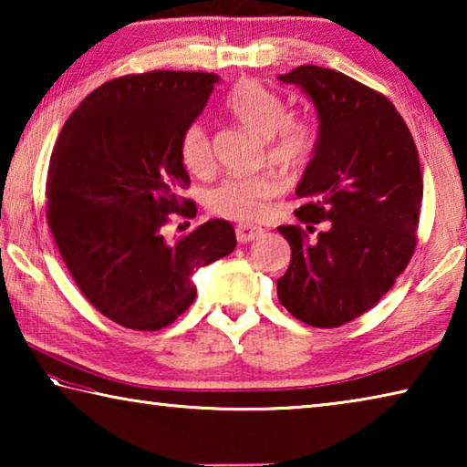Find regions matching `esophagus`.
Segmentation results:
<instances>
[{"label":"esophagus","mask_w":467,"mask_h":467,"mask_svg":"<svg viewBox=\"0 0 467 467\" xmlns=\"http://www.w3.org/2000/svg\"><path fill=\"white\" fill-rule=\"evenodd\" d=\"M264 231L257 226H249V224H239L236 226V241L239 243H249V241H255L259 234Z\"/></svg>","instance_id":"1"}]
</instances>
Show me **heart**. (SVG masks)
Listing matches in <instances>:
<instances>
[{
  "mask_svg": "<svg viewBox=\"0 0 467 467\" xmlns=\"http://www.w3.org/2000/svg\"><path fill=\"white\" fill-rule=\"evenodd\" d=\"M226 107L243 125L267 141L270 161L286 169H300L309 161L317 130L309 119L288 117V107L280 94L259 82H243L226 99ZM181 158L187 171L202 175L212 167L210 133L202 123H192L181 141ZM280 181L272 172L251 177H231L208 193L212 214L239 223L262 220L270 202L280 193Z\"/></svg>",
  "mask_w": 467,
  "mask_h": 467,
  "instance_id": "obj_1",
  "label": "heart"
}]
</instances>
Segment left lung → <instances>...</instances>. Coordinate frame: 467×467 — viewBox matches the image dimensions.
I'll use <instances>...</instances> for the list:
<instances>
[{
	"mask_svg": "<svg viewBox=\"0 0 467 467\" xmlns=\"http://www.w3.org/2000/svg\"><path fill=\"white\" fill-rule=\"evenodd\" d=\"M313 100L319 136L296 195L303 226H280L290 265L278 298L313 327L367 313L406 270L422 203L418 150L383 94L336 69L300 66L278 76Z\"/></svg>",
	"mask_w": 467,
	"mask_h": 467,
	"instance_id": "8db88e82",
	"label": "left lung"
}]
</instances>
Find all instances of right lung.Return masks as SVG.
<instances>
[{"label": "right lung", "instance_id": "1", "mask_svg": "<svg viewBox=\"0 0 467 467\" xmlns=\"http://www.w3.org/2000/svg\"><path fill=\"white\" fill-rule=\"evenodd\" d=\"M218 80L169 69L117 78L80 102L53 148V239L88 303L123 327L171 326L195 300L192 274L236 247L218 218L179 239L162 234L171 214L195 208L179 195L192 183L181 141Z\"/></svg>", "mask_w": 467, "mask_h": 467}]
</instances>
